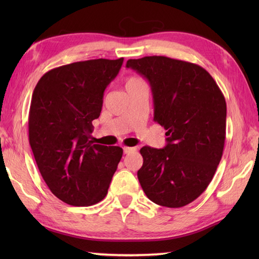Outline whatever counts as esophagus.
Masks as SVG:
<instances>
[{
    "label": "esophagus",
    "mask_w": 259,
    "mask_h": 259,
    "mask_svg": "<svg viewBox=\"0 0 259 259\" xmlns=\"http://www.w3.org/2000/svg\"><path fill=\"white\" fill-rule=\"evenodd\" d=\"M136 151V148H130V147H123V152L125 155H128V153H131Z\"/></svg>",
    "instance_id": "obj_1"
}]
</instances>
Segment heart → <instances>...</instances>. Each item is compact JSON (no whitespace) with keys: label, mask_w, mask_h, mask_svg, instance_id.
<instances>
[{"label":"heart","mask_w":259,"mask_h":259,"mask_svg":"<svg viewBox=\"0 0 259 259\" xmlns=\"http://www.w3.org/2000/svg\"><path fill=\"white\" fill-rule=\"evenodd\" d=\"M140 82H142L140 79L135 78V76H131V78H129L128 80L125 81V88H129V87H131V85L138 84V83H140Z\"/></svg>","instance_id":"1"}]
</instances>
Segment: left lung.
I'll return each instance as SVG.
<instances>
[{"label": "left lung", "instance_id": "8db88e82", "mask_svg": "<svg viewBox=\"0 0 259 259\" xmlns=\"http://www.w3.org/2000/svg\"><path fill=\"white\" fill-rule=\"evenodd\" d=\"M125 67L149 82L153 121L167 130L166 147L140 149L139 183L157 205L184 207L206 190L221 162L225 97L212 76L195 63L153 56L130 59Z\"/></svg>", "mask_w": 259, "mask_h": 259}]
</instances>
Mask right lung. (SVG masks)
<instances>
[{"label": "right lung", "mask_w": 259, "mask_h": 259, "mask_svg": "<svg viewBox=\"0 0 259 259\" xmlns=\"http://www.w3.org/2000/svg\"><path fill=\"white\" fill-rule=\"evenodd\" d=\"M123 58L52 69L38 80L29 113V141L49 189L71 206H91L108 194L123 150L96 145L92 121Z\"/></svg>", "instance_id": "1"}]
</instances>
